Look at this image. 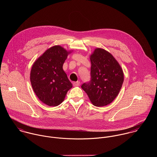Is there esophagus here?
<instances>
[{
    "instance_id": "1",
    "label": "esophagus",
    "mask_w": 157,
    "mask_h": 157,
    "mask_svg": "<svg viewBox=\"0 0 157 157\" xmlns=\"http://www.w3.org/2000/svg\"><path fill=\"white\" fill-rule=\"evenodd\" d=\"M73 85L74 86H80V82L79 81L77 82H73Z\"/></svg>"
}]
</instances>
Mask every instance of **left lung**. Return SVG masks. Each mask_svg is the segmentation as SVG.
<instances>
[{
  "instance_id": "left-lung-1",
  "label": "left lung",
  "mask_w": 157,
  "mask_h": 157,
  "mask_svg": "<svg viewBox=\"0 0 157 157\" xmlns=\"http://www.w3.org/2000/svg\"><path fill=\"white\" fill-rule=\"evenodd\" d=\"M90 80L82 88L97 107L110 104L118 95L123 81V72L112 54L101 48H96L90 57Z\"/></svg>"
}]
</instances>
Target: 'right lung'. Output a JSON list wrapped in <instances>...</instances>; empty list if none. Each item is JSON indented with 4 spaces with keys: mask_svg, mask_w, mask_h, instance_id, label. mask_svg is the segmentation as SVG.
<instances>
[{
    "mask_svg": "<svg viewBox=\"0 0 157 157\" xmlns=\"http://www.w3.org/2000/svg\"><path fill=\"white\" fill-rule=\"evenodd\" d=\"M70 52L60 46L47 49L34 63L30 80L35 94L44 103L57 106L64 100L72 85L63 69Z\"/></svg>",
    "mask_w": 157,
    "mask_h": 157,
    "instance_id": "obj_1",
    "label": "right lung"
}]
</instances>
